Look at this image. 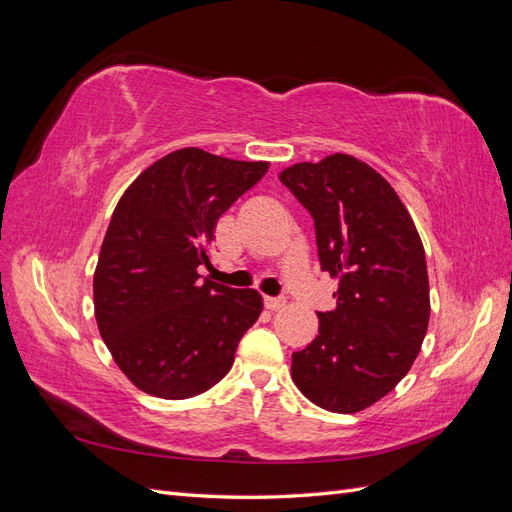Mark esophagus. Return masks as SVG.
<instances>
[{
	"instance_id": "obj_1",
	"label": "esophagus",
	"mask_w": 512,
	"mask_h": 512,
	"mask_svg": "<svg viewBox=\"0 0 512 512\" xmlns=\"http://www.w3.org/2000/svg\"><path fill=\"white\" fill-rule=\"evenodd\" d=\"M284 305H286V301L282 297H265V307L271 309V312H275V309H280Z\"/></svg>"
}]
</instances>
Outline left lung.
Listing matches in <instances>:
<instances>
[{
  "label": "left lung",
  "instance_id": "left-lung-1",
  "mask_svg": "<svg viewBox=\"0 0 512 512\" xmlns=\"http://www.w3.org/2000/svg\"><path fill=\"white\" fill-rule=\"evenodd\" d=\"M280 181L309 211L320 269L337 277L335 309L292 352V380L312 404L339 414L369 408L404 378L429 324L421 237L395 190L365 162L333 153Z\"/></svg>",
  "mask_w": 512,
  "mask_h": 512
}]
</instances>
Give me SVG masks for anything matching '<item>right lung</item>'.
I'll use <instances>...</instances> for the list:
<instances>
[{
    "instance_id": "1",
    "label": "right lung",
    "mask_w": 512,
    "mask_h": 512,
    "mask_svg": "<svg viewBox=\"0 0 512 512\" xmlns=\"http://www.w3.org/2000/svg\"><path fill=\"white\" fill-rule=\"evenodd\" d=\"M269 162H239L188 147L168 153L117 203L94 275L98 329L138 389L188 399L232 367L262 297L200 280L220 215L265 177Z\"/></svg>"
}]
</instances>
